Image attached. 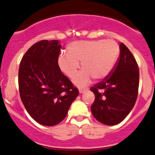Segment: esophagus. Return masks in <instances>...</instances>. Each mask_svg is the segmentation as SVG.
<instances>
[{
    "mask_svg": "<svg viewBox=\"0 0 155 155\" xmlns=\"http://www.w3.org/2000/svg\"><path fill=\"white\" fill-rule=\"evenodd\" d=\"M87 88H84V87H81V88H79V92L81 93H81H84V91H87Z\"/></svg>",
    "mask_w": 155,
    "mask_h": 155,
    "instance_id": "1",
    "label": "esophagus"
}]
</instances>
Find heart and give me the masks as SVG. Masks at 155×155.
Listing matches in <instances>:
<instances>
[{"instance_id": "heart-1", "label": "heart", "mask_w": 155, "mask_h": 155, "mask_svg": "<svg viewBox=\"0 0 155 155\" xmlns=\"http://www.w3.org/2000/svg\"><path fill=\"white\" fill-rule=\"evenodd\" d=\"M67 53L59 55V68L69 78H73L80 68L79 62H81L84 70L74 81L81 87L88 84L91 78L102 80L109 76L117 62L120 48L113 40H80L69 43Z\"/></svg>"}]
</instances>
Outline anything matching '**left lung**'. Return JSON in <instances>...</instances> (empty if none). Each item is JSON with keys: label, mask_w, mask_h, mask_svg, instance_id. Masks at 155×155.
<instances>
[{"label": "left lung", "mask_w": 155, "mask_h": 155, "mask_svg": "<svg viewBox=\"0 0 155 155\" xmlns=\"http://www.w3.org/2000/svg\"><path fill=\"white\" fill-rule=\"evenodd\" d=\"M120 54L112 72L91 87L93 116L105 125L120 124L134 108L138 94L139 68L128 48L121 42Z\"/></svg>", "instance_id": "obj_1"}]
</instances>
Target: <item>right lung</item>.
<instances>
[{
  "label": "right lung",
  "mask_w": 155,
  "mask_h": 155,
  "mask_svg": "<svg viewBox=\"0 0 155 155\" xmlns=\"http://www.w3.org/2000/svg\"><path fill=\"white\" fill-rule=\"evenodd\" d=\"M58 40H41L27 50L18 70V87L25 108L44 126L60 124L68 114L78 89L61 72Z\"/></svg>",
  "instance_id": "1"
}]
</instances>
